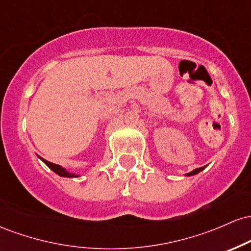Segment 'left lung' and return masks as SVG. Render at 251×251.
<instances>
[{
  "mask_svg": "<svg viewBox=\"0 0 251 251\" xmlns=\"http://www.w3.org/2000/svg\"><path fill=\"white\" fill-rule=\"evenodd\" d=\"M204 169H205V166H203V168H198V169L194 170V171H191V172H189V174H186V176H194V175H197L198 172H201V170H204Z\"/></svg>",
  "mask_w": 251,
  "mask_h": 251,
  "instance_id": "1",
  "label": "left lung"
}]
</instances>
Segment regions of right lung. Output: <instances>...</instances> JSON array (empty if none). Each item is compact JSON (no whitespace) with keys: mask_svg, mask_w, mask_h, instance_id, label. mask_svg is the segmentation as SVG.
Instances as JSON below:
<instances>
[{"mask_svg":"<svg viewBox=\"0 0 251 251\" xmlns=\"http://www.w3.org/2000/svg\"><path fill=\"white\" fill-rule=\"evenodd\" d=\"M41 158V157H40ZM41 160L43 163L46 164V165L48 166V168H50L51 171H54L55 172L56 175H59V176H61V177H68V178H74V177H79V175H75V174H71V172H68L67 170H65L62 168V166H60V165H57V164H54V163H50V162H48V160H46V159H43V158H41Z\"/></svg>","mask_w":251,"mask_h":251,"instance_id":"add662e5","label":"right lung"}]
</instances>
